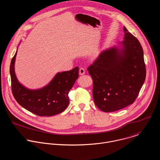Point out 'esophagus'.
Masks as SVG:
<instances>
[{"label":"esophagus","instance_id":"esophagus-1","mask_svg":"<svg viewBox=\"0 0 160 160\" xmlns=\"http://www.w3.org/2000/svg\"><path fill=\"white\" fill-rule=\"evenodd\" d=\"M79 73L80 75H83L85 73V69L83 68H80L79 69Z\"/></svg>","mask_w":160,"mask_h":160}]
</instances>
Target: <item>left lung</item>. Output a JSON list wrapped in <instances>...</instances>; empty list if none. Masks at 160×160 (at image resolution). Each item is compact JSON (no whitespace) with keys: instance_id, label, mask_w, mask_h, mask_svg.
I'll return each instance as SVG.
<instances>
[{"instance_id":"8db88e82","label":"left lung","mask_w":160,"mask_h":160,"mask_svg":"<svg viewBox=\"0 0 160 160\" xmlns=\"http://www.w3.org/2000/svg\"><path fill=\"white\" fill-rule=\"evenodd\" d=\"M124 41L101 52L88 68L93 80V98L103 112H114L132 104L146 78L142 48L124 27Z\"/></svg>"}]
</instances>
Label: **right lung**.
<instances>
[{
    "instance_id": "obj_1",
    "label": "right lung",
    "mask_w": 160,
    "mask_h": 160,
    "mask_svg": "<svg viewBox=\"0 0 160 160\" xmlns=\"http://www.w3.org/2000/svg\"><path fill=\"white\" fill-rule=\"evenodd\" d=\"M17 51L10 65L12 94L19 105L39 116H52L63 112L69 104L68 93L78 78V68L58 72L45 87L31 90L18 80L14 65Z\"/></svg>"
}]
</instances>
